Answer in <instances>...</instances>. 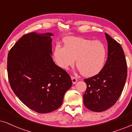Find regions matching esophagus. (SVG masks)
Segmentation results:
<instances>
[{"mask_svg":"<svg viewBox=\"0 0 132 132\" xmlns=\"http://www.w3.org/2000/svg\"><path fill=\"white\" fill-rule=\"evenodd\" d=\"M71 80H72V82H73V84H76L77 82V80L75 78V77H73V76H71Z\"/></svg>","mask_w":132,"mask_h":132,"instance_id":"obj_1","label":"esophagus"}]
</instances>
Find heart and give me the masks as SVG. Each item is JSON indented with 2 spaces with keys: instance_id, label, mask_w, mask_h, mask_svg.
<instances>
[{
  "instance_id": "b5f03b06",
  "label": "heart",
  "mask_w": 132,
  "mask_h": 132,
  "mask_svg": "<svg viewBox=\"0 0 132 132\" xmlns=\"http://www.w3.org/2000/svg\"><path fill=\"white\" fill-rule=\"evenodd\" d=\"M107 51L103 43L77 37L64 39V47L56 46L54 57L57 65L64 70L75 62L83 76L92 77L102 71L106 62Z\"/></svg>"
}]
</instances>
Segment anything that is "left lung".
<instances>
[{
    "label": "left lung",
    "instance_id": "obj_1",
    "mask_svg": "<svg viewBox=\"0 0 132 132\" xmlns=\"http://www.w3.org/2000/svg\"><path fill=\"white\" fill-rule=\"evenodd\" d=\"M108 59L98 75L84 79L87 88L84 103L94 112H102L112 107L121 94L127 79L125 55L121 45L107 34Z\"/></svg>",
    "mask_w": 132,
    "mask_h": 132
}]
</instances>
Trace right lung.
Masks as SVG:
<instances>
[{
    "mask_svg": "<svg viewBox=\"0 0 132 132\" xmlns=\"http://www.w3.org/2000/svg\"><path fill=\"white\" fill-rule=\"evenodd\" d=\"M50 32L23 35L8 55L7 70L11 87L30 109L46 113L62 105L65 92L71 87L69 75L52 59Z\"/></svg>",
    "mask_w": 132,
    "mask_h": 132,
    "instance_id": "1",
    "label": "right lung"
}]
</instances>
